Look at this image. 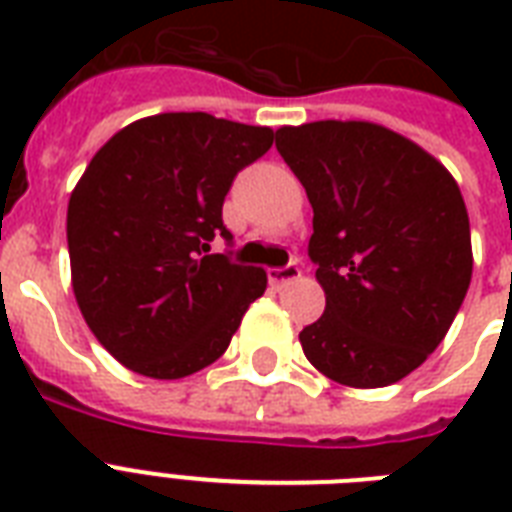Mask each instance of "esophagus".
<instances>
[{"label": "esophagus", "instance_id": "esophagus-1", "mask_svg": "<svg viewBox=\"0 0 512 512\" xmlns=\"http://www.w3.org/2000/svg\"><path fill=\"white\" fill-rule=\"evenodd\" d=\"M300 279V268L295 263L284 265V268H268V281H271L273 287H284L287 281Z\"/></svg>", "mask_w": 512, "mask_h": 512}]
</instances>
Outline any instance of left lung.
<instances>
[{
    "label": "left lung",
    "instance_id": "1",
    "mask_svg": "<svg viewBox=\"0 0 512 512\" xmlns=\"http://www.w3.org/2000/svg\"><path fill=\"white\" fill-rule=\"evenodd\" d=\"M313 207L308 255L327 308L305 358L348 388L404 380L444 340L473 276L470 220L444 164L372 122L276 130Z\"/></svg>",
    "mask_w": 512,
    "mask_h": 512
}]
</instances>
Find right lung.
I'll use <instances>...</instances> for the list:
<instances>
[{
    "label": "right lung",
    "mask_w": 512,
    "mask_h": 512,
    "mask_svg": "<svg viewBox=\"0 0 512 512\" xmlns=\"http://www.w3.org/2000/svg\"><path fill=\"white\" fill-rule=\"evenodd\" d=\"M273 146L271 127L212 114H156L119 130L68 199L71 284L111 356L180 380L223 356L265 292L255 265L207 255L233 177Z\"/></svg>",
    "instance_id": "1"
}]
</instances>
